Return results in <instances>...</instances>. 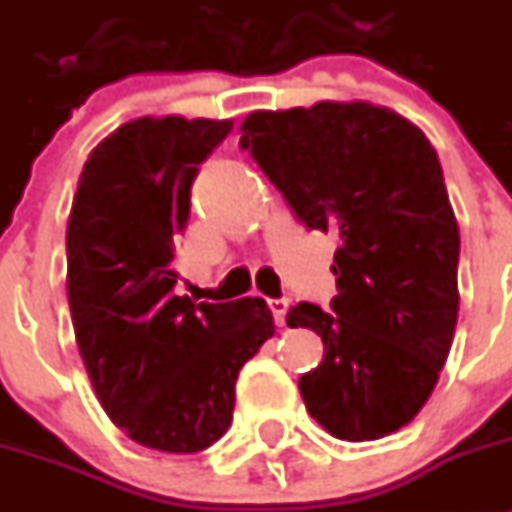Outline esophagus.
<instances>
[{"label":"esophagus","mask_w":512,"mask_h":512,"mask_svg":"<svg viewBox=\"0 0 512 512\" xmlns=\"http://www.w3.org/2000/svg\"><path fill=\"white\" fill-rule=\"evenodd\" d=\"M269 310H272L277 326H285V313H287V300L285 298H272L269 300Z\"/></svg>","instance_id":"34e87169"}]
</instances>
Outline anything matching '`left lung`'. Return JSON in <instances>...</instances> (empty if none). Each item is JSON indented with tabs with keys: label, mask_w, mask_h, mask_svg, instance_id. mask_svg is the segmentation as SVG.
<instances>
[{
	"label": "left lung",
	"mask_w": 512,
	"mask_h": 512,
	"mask_svg": "<svg viewBox=\"0 0 512 512\" xmlns=\"http://www.w3.org/2000/svg\"><path fill=\"white\" fill-rule=\"evenodd\" d=\"M251 152L308 230L339 235L331 308L287 310L323 342L300 375L305 409L339 440L412 422L438 383L458 318V225L430 139L370 103L256 111Z\"/></svg>",
	"instance_id": "left-lung-1"
}]
</instances>
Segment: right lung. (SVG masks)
Wrapping results in <instances>:
<instances>
[{
  "label": "right lung",
  "instance_id": "add662e5",
  "mask_svg": "<svg viewBox=\"0 0 512 512\" xmlns=\"http://www.w3.org/2000/svg\"><path fill=\"white\" fill-rule=\"evenodd\" d=\"M233 121L137 119L90 152L67 225L74 336L108 417L144 448L196 453L233 422L240 368L274 334L261 298L173 295L199 165Z\"/></svg>",
  "mask_w": 512,
  "mask_h": 512
}]
</instances>
